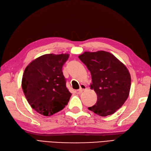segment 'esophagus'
<instances>
[{"label": "esophagus", "mask_w": 151, "mask_h": 151, "mask_svg": "<svg viewBox=\"0 0 151 151\" xmlns=\"http://www.w3.org/2000/svg\"><path fill=\"white\" fill-rule=\"evenodd\" d=\"M86 90V85H84V84H81L80 85V88L78 90V91H79V92H80V93H81V92H83V91Z\"/></svg>", "instance_id": "34e87169"}]
</instances>
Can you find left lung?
<instances>
[{
  "label": "left lung",
  "instance_id": "8db88e82",
  "mask_svg": "<svg viewBox=\"0 0 151 151\" xmlns=\"http://www.w3.org/2000/svg\"><path fill=\"white\" fill-rule=\"evenodd\" d=\"M79 58L89 70L97 101L88 109L101 116L111 115L122 107L129 94L131 76L114 55L106 51L85 52Z\"/></svg>",
  "mask_w": 151,
  "mask_h": 151
}]
</instances>
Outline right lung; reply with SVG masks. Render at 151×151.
Listing matches in <instances>:
<instances>
[{
    "instance_id": "1",
    "label": "right lung",
    "mask_w": 151,
    "mask_h": 151,
    "mask_svg": "<svg viewBox=\"0 0 151 151\" xmlns=\"http://www.w3.org/2000/svg\"><path fill=\"white\" fill-rule=\"evenodd\" d=\"M68 54H45L25 68L22 87L32 108L44 116L63 109L71 97L62 72Z\"/></svg>"
}]
</instances>
